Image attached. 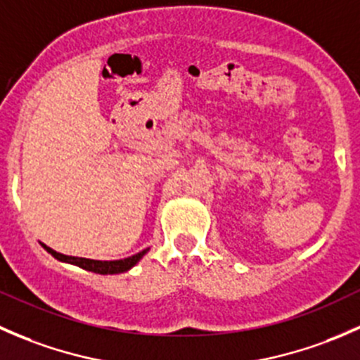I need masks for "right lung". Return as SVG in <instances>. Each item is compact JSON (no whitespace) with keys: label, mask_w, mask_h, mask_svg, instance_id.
<instances>
[{"label":"right lung","mask_w":360,"mask_h":360,"mask_svg":"<svg viewBox=\"0 0 360 360\" xmlns=\"http://www.w3.org/2000/svg\"><path fill=\"white\" fill-rule=\"evenodd\" d=\"M43 249L46 252L52 254L56 259L63 261V263H71L76 264V266L83 268V270L94 271V274H101V275H112V274H123V271L130 270L132 266H136L139 263L141 257L148 252L150 249H144L141 252L134 254V256L125 257V259H115V261H99V259H86V257H76V256H66V254H60L57 250L50 249L49 245L41 244Z\"/></svg>","instance_id":"obj_1"}]
</instances>
